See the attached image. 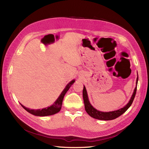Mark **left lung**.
Masks as SVG:
<instances>
[{
	"label": "left lung",
	"mask_w": 149,
	"mask_h": 149,
	"mask_svg": "<svg viewBox=\"0 0 149 149\" xmlns=\"http://www.w3.org/2000/svg\"><path fill=\"white\" fill-rule=\"evenodd\" d=\"M138 79H139V77H138V74H137V77L136 80V86L134 90L133 94L131 97H130L129 102L124 107L121 108V109L114 111H110V112H102L95 109V108L91 104V103L89 102L86 89L85 86H84L83 90V97L84 108H85L86 111L87 113L90 116L92 117V118L96 119H99V120H113L114 119H116L117 118H118V117L124 114V112L129 109V107L131 106L132 103L134 100L135 96H136V94Z\"/></svg>",
	"instance_id": "obj_1"
}]
</instances>
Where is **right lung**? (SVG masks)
Wrapping results in <instances>:
<instances>
[{"instance_id":"obj_1","label":"right lung","mask_w":149,"mask_h":149,"mask_svg":"<svg viewBox=\"0 0 149 149\" xmlns=\"http://www.w3.org/2000/svg\"><path fill=\"white\" fill-rule=\"evenodd\" d=\"M74 79L72 80L66 86L65 88L63 89V91L61 92L59 97H58L55 102L50 106H48L46 108H43V109H31L28 107H25L24 106L22 105V104H20L23 107L24 109H25L26 111L29 112V113L36 116H47L56 114L61 110L63 100V97L65 95V94L68 91V89L71 86V85L74 83Z\"/></svg>"}]
</instances>
